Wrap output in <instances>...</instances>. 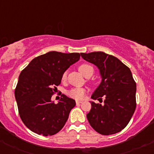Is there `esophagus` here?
Here are the masks:
<instances>
[{
    "mask_svg": "<svg viewBox=\"0 0 154 154\" xmlns=\"http://www.w3.org/2000/svg\"><path fill=\"white\" fill-rule=\"evenodd\" d=\"M83 103V101H79V100H77V101H76V103H77V104H80V103Z\"/></svg>",
    "mask_w": 154,
    "mask_h": 154,
    "instance_id": "esophagus-1",
    "label": "esophagus"
}]
</instances>
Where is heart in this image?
I'll return each mask as SVG.
<instances>
[{
  "label": "heart",
  "instance_id": "1",
  "mask_svg": "<svg viewBox=\"0 0 154 154\" xmlns=\"http://www.w3.org/2000/svg\"><path fill=\"white\" fill-rule=\"evenodd\" d=\"M79 71H80L83 75H84L85 77H86L89 73L92 72L93 73V68L92 66H90L88 64H83L81 66H80L79 67ZM66 77V74H64L63 75V79H65ZM85 94H86V91H85L83 88H72L70 91H68V96H70L71 97L74 99H77V100H82V99L84 98Z\"/></svg>",
  "mask_w": 154,
  "mask_h": 154
}]
</instances>
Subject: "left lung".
<instances>
[{
  "label": "left lung",
  "instance_id": "8db88e82",
  "mask_svg": "<svg viewBox=\"0 0 154 154\" xmlns=\"http://www.w3.org/2000/svg\"><path fill=\"white\" fill-rule=\"evenodd\" d=\"M87 62L100 71L101 83L91 95L98 100L105 97L104 104L91 101V109L86 115L93 129L100 134H115L128 125L136 107V84L130 69L116 57L98 51L81 53Z\"/></svg>",
  "mask_w": 154,
  "mask_h": 154
}]
</instances>
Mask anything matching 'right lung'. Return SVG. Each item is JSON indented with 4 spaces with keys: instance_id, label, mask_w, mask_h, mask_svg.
I'll return each instance as SVG.
<instances>
[{
    "instance_id": "right-lung-1",
    "label": "right lung",
    "mask_w": 154,
    "mask_h": 154,
    "mask_svg": "<svg viewBox=\"0 0 154 154\" xmlns=\"http://www.w3.org/2000/svg\"><path fill=\"white\" fill-rule=\"evenodd\" d=\"M80 58L79 53L50 51L34 58L21 71L15 97L20 118L31 131L53 136L64 127L75 100L62 94L54 103L51 97L65 71Z\"/></svg>"
}]
</instances>
